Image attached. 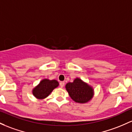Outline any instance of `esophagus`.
Masks as SVG:
<instances>
[{
  "instance_id": "esophagus-1",
  "label": "esophagus",
  "mask_w": 132,
  "mask_h": 132,
  "mask_svg": "<svg viewBox=\"0 0 132 132\" xmlns=\"http://www.w3.org/2000/svg\"><path fill=\"white\" fill-rule=\"evenodd\" d=\"M59 85H60L61 88H63L64 86V81H61L60 83H59Z\"/></svg>"
}]
</instances>
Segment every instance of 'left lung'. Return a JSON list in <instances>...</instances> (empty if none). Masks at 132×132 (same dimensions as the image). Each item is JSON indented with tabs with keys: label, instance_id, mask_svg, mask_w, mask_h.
Wrapping results in <instances>:
<instances>
[{
	"label": "left lung",
	"instance_id": "obj_1",
	"mask_svg": "<svg viewBox=\"0 0 132 132\" xmlns=\"http://www.w3.org/2000/svg\"><path fill=\"white\" fill-rule=\"evenodd\" d=\"M69 96L76 103H86L94 96L93 88L79 78H76L73 82H68L65 86Z\"/></svg>",
	"mask_w": 132,
	"mask_h": 132
}]
</instances>
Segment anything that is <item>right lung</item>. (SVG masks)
<instances>
[{"mask_svg":"<svg viewBox=\"0 0 132 132\" xmlns=\"http://www.w3.org/2000/svg\"><path fill=\"white\" fill-rule=\"evenodd\" d=\"M59 86V82L56 79H50L45 78L42 79L39 83L32 89V93L36 98L43 100L50 95L53 89Z\"/></svg>","mask_w":132,"mask_h":132,"instance_id":"add662e5","label":"right lung"}]
</instances>
